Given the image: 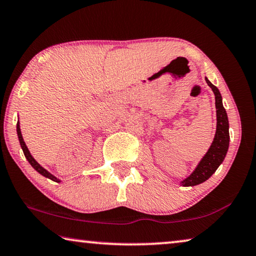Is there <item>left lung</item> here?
<instances>
[{
	"mask_svg": "<svg viewBox=\"0 0 256 256\" xmlns=\"http://www.w3.org/2000/svg\"><path fill=\"white\" fill-rule=\"evenodd\" d=\"M206 82L210 85V88H212L214 94H216L218 118L216 133L212 146L210 147L208 152H206V155L202 157L196 170L190 174V176L181 182L184 186L200 184L202 182L208 180L210 176H212V174L216 171V168L224 160L229 147V122L226 109L222 104V96L216 85L210 83L208 78H206Z\"/></svg>",
	"mask_w": 256,
	"mask_h": 256,
	"instance_id": "1",
	"label": "left lung"
}]
</instances>
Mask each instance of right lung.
<instances>
[{"label": "right lung", "mask_w": 256, "mask_h": 256, "mask_svg": "<svg viewBox=\"0 0 256 256\" xmlns=\"http://www.w3.org/2000/svg\"><path fill=\"white\" fill-rule=\"evenodd\" d=\"M17 133H18V138H19V142H20V146H22V152H24V155H25V157L27 158V160L30 162V164L33 166V168L36 170V171H38L40 174H42V176H44L46 178H48V179H51L52 181H56V182H59V180L56 179V176H52V174H50L48 173L46 168H43L42 166H40L38 162H36L34 158H33V156L30 155V150H28V148L26 147V144H25V141H24V139H22V131H20V126H19V122L17 123Z\"/></svg>", "instance_id": "add662e5"}]
</instances>
